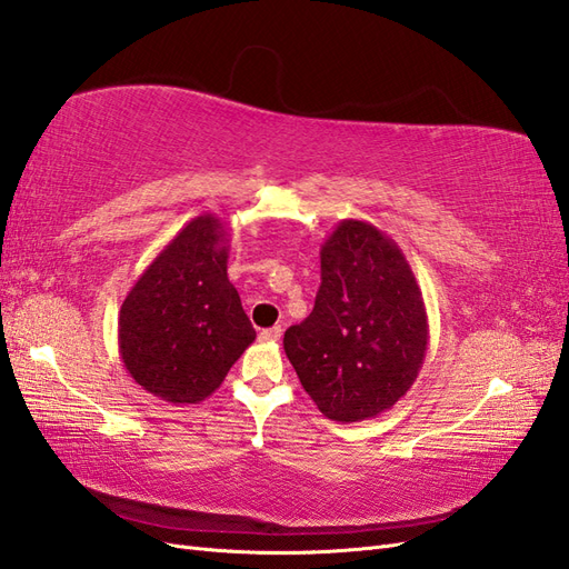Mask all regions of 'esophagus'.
<instances>
[{
    "label": "esophagus",
    "mask_w": 569,
    "mask_h": 569,
    "mask_svg": "<svg viewBox=\"0 0 569 569\" xmlns=\"http://www.w3.org/2000/svg\"><path fill=\"white\" fill-rule=\"evenodd\" d=\"M281 339V327H271V329H264L259 331V341H267V343H276Z\"/></svg>",
    "instance_id": "1"
}]
</instances>
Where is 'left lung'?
Returning <instances> with one entry per match:
<instances>
[{"instance_id":"obj_1","label":"left lung","mask_w":569,"mask_h":569,"mask_svg":"<svg viewBox=\"0 0 569 569\" xmlns=\"http://www.w3.org/2000/svg\"><path fill=\"white\" fill-rule=\"evenodd\" d=\"M319 257L315 308L286 331L283 348L319 411L360 423L416 382L428 351L426 302L399 244L372 223L346 218Z\"/></svg>"}]
</instances>
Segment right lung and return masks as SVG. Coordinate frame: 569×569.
<instances>
[{"label":"right lung","mask_w":569,"mask_h":569,"mask_svg":"<svg viewBox=\"0 0 569 569\" xmlns=\"http://www.w3.org/2000/svg\"><path fill=\"white\" fill-rule=\"evenodd\" d=\"M228 250L221 218L197 216L127 293L118 317L120 356L149 395L174 406L203 401L254 341L228 281Z\"/></svg>","instance_id":"obj_1"}]
</instances>
